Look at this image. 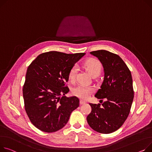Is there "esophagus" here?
I'll use <instances>...</instances> for the list:
<instances>
[{"instance_id":"1","label":"esophagus","mask_w":152,"mask_h":152,"mask_svg":"<svg viewBox=\"0 0 152 152\" xmlns=\"http://www.w3.org/2000/svg\"><path fill=\"white\" fill-rule=\"evenodd\" d=\"M86 102H85V101L84 100H80V104H86Z\"/></svg>"}]
</instances>
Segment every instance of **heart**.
<instances>
[{
  "label": "heart",
  "instance_id": "b5f03b06",
  "mask_svg": "<svg viewBox=\"0 0 152 152\" xmlns=\"http://www.w3.org/2000/svg\"><path fill=\"white\" fill-rule=\"evenodd\" d=\"M84 65L92 76H98L102 72V65L97 59L90 58L87 60ZM77 70V67L76 65L73 66L70 69L68 74V78L71 82L75 81ZM93 92L94 88L92 87L84 85L77 86L72 89V93L75 96L83 99H87Z\"/></svg>",
  "mask_w": 152,
  "mask_h": 152
}]
</instances>
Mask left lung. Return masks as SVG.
<instances>
[{
    "label": "left lung",
    "mask_w": 152,
    "mask_h": 152,
    "mask_svg": "<svg viewBox=\"0 0 152 152\" xmlns=\"http://www.w3.org/2000/svg\"><path fill=\"white\" fill-rule=\"evenodd\" d=\"M102 64L104 77L95 96L106 99L100 104L89 103L92 111L87 117L89 126L103 134L113 133L127 118L134 98L131 72L118 55L106 50L90 53Z\"/></svg>",
    "instance_id": "left-lung-1"
}]
</instances>
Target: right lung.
<instances>
[{"label": "right lung", "instance_id": "right-lung-1", "mask_svg": "<svg viewBox=\"0 0 152 152\" xmlns=\"http://www.w3.org/2000/svg\"><path fill=\"white\" fill-rule=\"evenodd\" d=\"M85 54L47 52L27 68L23 89L24 107L30 122L39 130L53 133L62 129L79 107L78 98L65 96L69 90L65 83L70 69Z\"/></svg>", "mask_w": 152, "mask_h": 152}]
</instances>
